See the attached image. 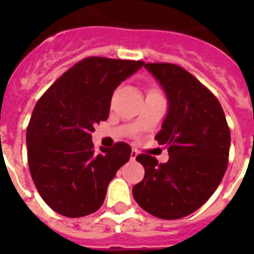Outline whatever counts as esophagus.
<instances>
[{
    "label": "esophagus",
    "instance_id": "34e87169",
    "mask_svg": "<svg viewBox=\"0 0 254 254\" xmlns=\"http://www.w3.org/2000/svg\"><path fill=\"white\" fill-rule=\"evenodd\" d=\"M137 155H138V152L136 151V150H132V151H131V160L132 161L136 160V158H137Z\"/></svg>",
    "mask_w": 254,
    "mask_h": 254
}]
</instances>
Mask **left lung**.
<instances>
[{
	"mask_svg": "<svg viewBox=\"0 0 254 254\" xmlns=\"http://www.w3.org/2000/svg\"><path fill=\"white\" fill-rule=\"evenodd\" d=\"M168 99L167 117L155 136L169 160L151 155L136 160L145 177L132 188L136 202L164 220L198 210L219 187L228 168L230 129L219 100L194 76L172 64H146Z\"/></svg>",
	"mask_w": 254,
	"mask_h": 254,
	"instance_id": "8db88e82",
	"label": "left lung"
}]
</instances>
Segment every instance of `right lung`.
I'll use <instances>...</instances> for the list:
<instances>
[{
	"instance_id": "obj_1",
	"label": "right lung",
	"mask_w": 254,
	"mask_h": 254,
	"mask_svg": "<svg viewBox=\"0 0 254 254\" xmlns=\"http://www.w3.org/2000/svg\"><path fill=\"white\" fill-rule=\"evenodd\" d=\"M143 64L87 57L38 100L26 129L29 169L44 202L60 215L95 212L117 170L129 160L132 150L126 142L95 152L91 132L107 121L113 91Z\"/></svg>"
}]
</instances>
